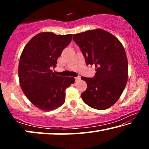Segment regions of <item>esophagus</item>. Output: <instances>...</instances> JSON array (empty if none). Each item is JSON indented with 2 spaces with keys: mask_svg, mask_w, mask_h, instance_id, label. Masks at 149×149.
<instances>
[{
  "mask_svg": "<svg viewBox=\"0 0 149 149\" xmlns=\"http://www.w3.org/2000/svg\"><path fill=\"white\" fill-rule=\"evenodd\" d=\"M80 79H81L80 76H78V77H75V81H79Z\"/></svg>",
  "mask_w": 149,
  "mask_h": 149,
  "instance_id": "34e87169",
  "label": "esophagus"
}]
</instances>
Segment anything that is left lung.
Masks as SVG:
<instances>
[{
    "instance_id": "left-lung-1",
    "label": "left lung",
    "mask_w": 149,
    "mask_h": 149,
    "mask_svg": "<svg viewBox=\"0 0 149 149\" xmlns=\"http://www.w3.org/2000/svg\"><path fill=\"white\" fill-rule=\"evenodd\" d=\"M87 65H95V76L81 77L87 88L81 96L85 104L97 110L114 105L124 90L128 77L127 56L121 42L102 29L74 34Z\"/></svg>"
}]
</instances>
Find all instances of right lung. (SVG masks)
I'll use <instances>...</instances> for the list:
<instances>
[{
	"label": "right lung",
	"mask_w": 149,
	"mask_h": 149,
	"mask_svg": "<svg viewBox=\"0 0 149 149\" xmlns=\"http://www.w3.org/2000/svg\"><path fill=\"white\" fill-rule=\"evenodd\" d=\"M72 34L39 33L25 46L18 65L19 85L35 107L43 111L56 109L65 102V91L74 84L72 77H60L51 68L68 45Z\"/></svg>",
	"instance_id": "add662e5"
}]
</instances>
